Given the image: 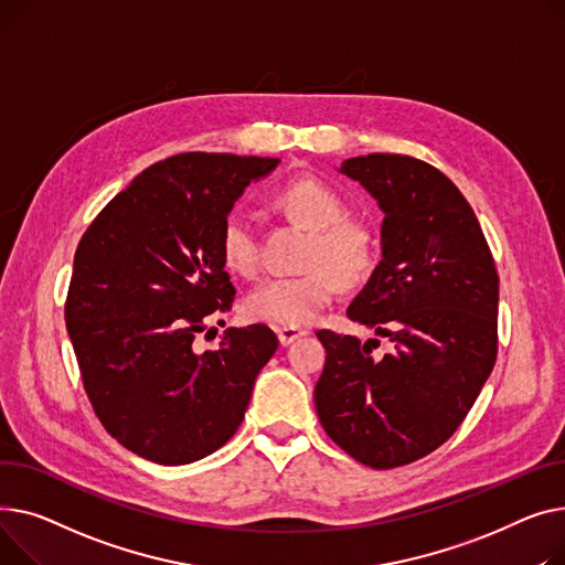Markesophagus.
Here are the masks:
<instances>
[{"instance_id":"34e87169","label":"esophagus","mask_w":565,"mask_h":565,"mask_svg":"<svg viewBox=\"0 0 565 565\" xmlns=\"http://www.w3.org/2000/svg\"><path fill=\"white\" fill-rule=\"evenodd\" d=\"M276 335H278V340H280V344L282 347H289L291 342H296L298 338H303V335H308V328H296V326H280V328H276Z\"/></svg>"}]
</instances>
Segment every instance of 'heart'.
<instances>
[{"label":"heart","mask_w":565,"mask_h":565,"mask_svg":"<svg viewBox=\"0 0 565 565\" xmlns=\"http://www.w3.org/2000/svg\"><path fill=\"white\" fill-rule=\"evenodd\" d=\"M274 201L310 230L303 259L308 269L296 276L267 278L253 287L244 298V315L255 321L301 328L335 301L342 289L340 276L355 280L370 269L374 232L364 221L349 218L342 193L315 175L285 182ZM218 253L232 274L250 278L259 271V239L248 214L232 210L223 218Z\"/></svg>","instance_id":"1"}]
</instances>
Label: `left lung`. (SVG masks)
Listing matches in <instances>:
<instances>
[{
	"mask_svg": "<svg viewBox=\"0 0 565 565\" xmlns=\"http://www.w3.org/2000/svg\"><path fill=\"white\" fill-rule=\"evenodd\" d=\"M340 171L385 212L383 257L349 319L394 344L317 330L326 349L315 406L328 438L374 470H392L447 443L497 358L500 276L481 225L456 184L408 154H367Z\"/></svg>",
	"mask_w": 565,
	"mask_h": 565,
	"instance_id": "1",
	"label": "left lung"
}]
</instances>
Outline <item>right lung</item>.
<instances>
[{"label": "right lung", "mask_w": 565, "mask_h": 565, "mask_svg": "<svg viewBox=\"0 0 565 565\" xmlns=\"http://www.w3.org/2000/svg\"><path fill=\"white\" fill-rule=\"evenodd\" d=\"M280 159L182 152L152 163L79 239L65 326L88 402L125 449L184 466L223 447L278 349L269 326L195 338L235 303L218 230L244 189ZM210 328L207 333H212Z\"/></svg>", "instance_id": "1"}]
</instances>
